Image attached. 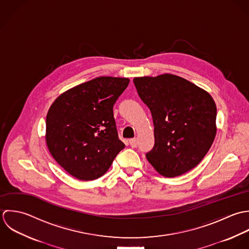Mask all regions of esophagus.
<instances>
[{
  "label": "esophagus",
  "mask_w": 249,
  "mask_h": 249,
  "mask_svg": "<svg viewBox=\"0 0 249 249\" xmlns=\"http://www.w3.org/2000/svg\"><path fill=\"white\" fill-rule=\"evenodd\" d=\"M129 143H130V145H131L133 148H135V147L138 146V141H137V139H132V140H130V141H129Z\"/></svg>",
  "instance_id": "1"
}]
</instances>
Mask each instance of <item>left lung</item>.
I'll list each match as a JSON object with an SVG mask.
<instances>
[{"mask_svg":"<svg viewBox=\"0 0 249 249\" xmlns=\"http://www.w3.org/2000/svg\"><path fill=\"white\" fill-rule=\"evenodd\" d=\"M134 84L149 107L155 127V144L146 153L151 165L164 177L180 176L195 168L215 138L213 97L172 74L135 78Z\"/></svg>","mask_w":249,"mask_h":249,"instance_id":"1","label":"left lung"}]
</instances>
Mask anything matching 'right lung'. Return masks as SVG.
Returning a JSON list of instances; mask_svg holds the SVG:
<instances>
[{
	"mask_svg": "<svg viewBox=\"0 0 249 249\" xmlns=\"http://www.w3.org/2000/svg\"><path fill=\"white\" fill-rule=\"evenodd\" d=\"M129 82L98 77L68 89L51 105L46 143L55 161L73 177L98 179L125 147L118 139L112 107Z\"/></svg>",
	"mask_w": 249,
	"mask_h": 249,
	"instance_id": "right-lung-1",
	"label": "right lung"
}]
</instances>
